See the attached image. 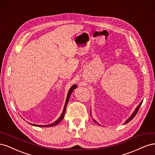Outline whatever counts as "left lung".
I'll return each instance as SVG.
<instances>
[{"instance_id":"8db88e82","label":"left lung","mask_w":155,"mask_h":155,"mask_svg":"<svg viewBox=\"0 0 155 155\" xmlns=\"http://www.w3.org/2000/svg\"><path fill=\"white\" fill-rule=\"evenodd\" d=\"M142 101H141V102H140V104L138 105V106L137 107V109H136V110H134V112H133V114L132 115H131L130 116V118L127 120L126 121H125V124H127V123H129V121H131V120H132L133 118H134V117L136 116V115H137V112H138V111L139 110V109H140V107H141V105H142ZM95 121V122L96 123V121Z\"/></svg>"}]
</instances>
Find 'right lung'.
Masks as SVG:
<instances>
[{"instance_id":"1","label":"right lung","mask_w":155,"mask_h":155,"mask_svg":"<svg viewBox=\"0 0 155 155\" xmlns=\"http://www.w3.org/2000/svg\"><path fill=\"white\" fill-rule=\"evenodd\" d=\"M77 87V85H74L73 86L71 87V88H70V90L68 92V94H67V100H66V102H65V104H64V109H63V111L62 112L61 115V116L59 118V119L55 121V122L51 124H49V125H35V124H31V125H34V126H37V127H52V126H54L55 125L58 124L61 121L63 120V118H64V114H65V111H66V109H67V104H68V100H69V98H70V94H71L72 92H73V91L74 90L75 88H76Z\"/></svg>"}]
</instances>
